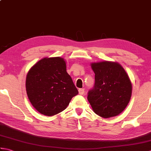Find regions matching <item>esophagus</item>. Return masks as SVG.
Segmentation results:
<instances>
[{
    "mask_svg": "<svg viewBox=\"0 0 151 151\" xmlns=\"http://www.w3.org/2000/svg\"><path fill=\"white\" fill-rule=\"evenodd\" d=\"M78 93L80 95H83L84 93V88H81L78 89Z\"/></svg>",
    "mask_w": 151,
    "mask_h": 151,
    "instance_id": "34e87169",
    "label": "esophagus"
}]
</instances>
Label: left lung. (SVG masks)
<instances>
[{
	"label": "left lung",
	"instance_id": "1",
	"mask_svg": "<svg viewBox=\"0 0 151 151\" xmlns=\"http://www.w3.org/2000/svg\"><path fill=\"white\" fill-rule=\"evenodd\" d=\"M95 84L88 91V100L95 113L104 118L121 114L129 104L132 84L124 69L117 63H91Z\"/></svg>",
	"mask_w": 151,
	"mask_h": 151
}]
</instances>
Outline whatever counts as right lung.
Segmentation results:
<instances>
[{
	"label": "right lung",
	"instance_id": "obj_1",
	"mask_svg": "<svg viewBox=\"0 0 151 151\" xmlns=\"http://www.w3.org/2000/svg\"><path fill=\"white\" fill-rule=\"evenodd\" d=\"M26 89L32 105L41 114L52 116L63 111L78 95L62 58H45L28 71Z\"/></svg>",
	"mask_w": 151,
	"mask_h": 151
}]
</instances>
